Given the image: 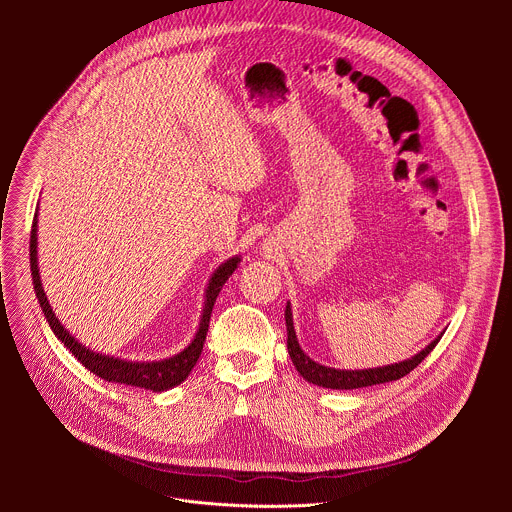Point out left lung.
<instances>
[{"instance_id": "8db88e82", "label": "left lung", "mask_w": 512, "mask_h": 512, "mask_svg": "<svg viewBox=\"0 0 512 512\" xmlns=\"http://www.w3.org/2000/svg\"><path fill=\"white\" fill-rule=\"evenodd\" d=\"M285 326H287V352H289L291 362H294V367L298 369V373L308 383H314V385L324 387V389H360V387H371V385H381V383L397 381V379L409 375L442 338V334H440L433 342H429L421 352H417L415 356H411V358H407L403 362L387 364V367H377V369L340 371V369L324 367V364L312 360L300 348V342H298L296 330H294V318H291L289 302L285 306Z\"/></svg>"}]
</instances>
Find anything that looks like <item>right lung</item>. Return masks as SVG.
Segmentation results:
<instances>
[{
    "label": "right lung",
    "mask_w": 512,
    "mask_h": 512,
    "mask_svg": "<svg viewBox=\"0 0 512 512\" xmlns=\"http://www.w3.org/2000/svg\"><path fill=\"white\" fill-rule=\"evenodd\" d=\"M36 233H38V212L34 214L32 233H30V269H32V283H34L36 298H38L40 308H42L52 332L56 334V338L85 364V369H89L93 375H97L109 383L143 387V389H150L154 393L172 389V387L180 385L190 375V371L194 369V364L202 352L208 324H210V314H212L218 291L223 289L227 279L233 275V271L241 263V257H231L223 265H218V269L212 273L208 287H206V300H204V310H202L198 332H196L194 340L182 352H178L170 358H164V360H156V362H127L121 358H113V356H105V354H97V352L89 350L87 346H83L81 342L72 338L68 334V330L58 322L56 314L52 312V308L46 300L40 273H38V249H36L38 235Z\"/></svg>",
    "instance_id": "obj_1"
}]
</instances>
